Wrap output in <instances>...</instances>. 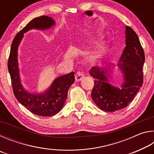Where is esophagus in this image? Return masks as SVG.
Returning <instances> with one entry per match:
<instances>
[{
    "label": "esophagus",
    "mask_w": 154,
    "mask_h": 154,
    "mask_svg": "<svg viewBox=\"0 0 154 154\" xmlns=\"http://www.w3.org/2000/svg\"><path fill=\"white\" fill-rule=\"evenodd\" d=\"M75 81L76 82H80L82 81L83 78H84V75H83L82 72L78 71L76 74H75Z\"/></svg>",
    "instance_id": "34e87169"
}]
</instances>
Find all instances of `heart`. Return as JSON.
<instances>
[{
    "instance_id": "obj_1",
    "label": "heart",
    "mask_w": 154,
    "mask_h": 154,
    "mask_svg": "<svg viewBox=\"0 0 154 154\" xmlns=\"http://www.w3.org/2000/svg\"><path fill=\"white\" fill-rule=\"evenodd\" d=\"M97 34L98 35H100L99 33ZM105 43L103 42V41H101V42L98 44L96 48L95 49H94V50L91 52L90 56H92V58H99V57L101 56V55L103 54V52L105 51Z\"/></svg>"
}]
</instances>
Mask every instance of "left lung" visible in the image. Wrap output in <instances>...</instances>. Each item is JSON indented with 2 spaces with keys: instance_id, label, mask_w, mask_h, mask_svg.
Returning <instances> with one entry per match:
<instances>
[{
  "instance_id": "obj_1",
  "label": "left lung",
  "mask_w": 154,
  "mask_h": 154,
  "mask_svg": "<svg viewBox=\"0 0 154 154\" xmlns=\"http://www.w3.org/2000/svg\"><path fill=\"white\" fill-rule=\"evenodd\" d=\"M126 47L118 64L123 74L124 82L121 88L109 83V66L91 68L90 75L94 79L92 98L101 110L114 112L121 110L128 105L139 92L143 82V66L145 54L136 32L129 26H126Z\"/></svg>"
}]
</instances>
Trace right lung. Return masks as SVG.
<instances>
[{
    "label": "right lung",
    "mask_w": 154,
    "mask_h": 154,
    "mask_svg": "<svg viewBox=\"0 0 154 154\" xmlns=\"http://www.w3.org/2000/svg\"><path fill=\"white\" fill-rule=\"evenodd\" d=\"M54 24L55 21L46 15L34 18L31 20L17 34L13 40L7 64L15 98L31 113L43 117L54 116L63 107L67 98L68 90L75 82L74 72L56 78L45 92L30 93L25 90L21 83L17 50L25 32L32 29L48 30Z\"/></svg>",
    "instance_id": "right-lung-1"
}]
</instances>
